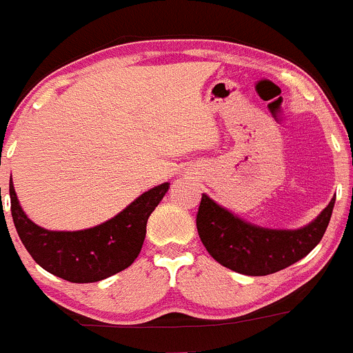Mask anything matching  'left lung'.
Masks as SVG:
<instances>
[{
	"label": "left lung",
	"mask_w": 353,
	"mask_h": 353,
	"mask_svg": "<svg viewBox=\"0 0 353 353\" xmlns=\"http://www.w3.org/2000/svg\"><path fill=\"white\" fill-rule=\"evenodd\" d=\"M335 197L312 219L297 230H270L241 219L202 194L197 231L209 255L223 267L243 275L275 274L299 261L321 241Z\"/></svg>",
	"instance_id": "left-lung-1"
}]
</instances>
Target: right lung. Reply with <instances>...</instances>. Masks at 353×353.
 Instances as JSON below:
<instances>
[{
  "mask_svg": "<svg viewBox=\"0 0 353 353\" xmlns=\"http://www.w3.org/2000/svg\"><path fill=\"white\" fill-rule=\"evenodd\" d=\"M168 188L170 183H161L144 192L117 216L98 226L50 231L28 219L10 178L12 217L21 243L43 270L74 284H88L103 281L134 263L146 238L148 219Z\"/></svg>",
  "mask_w": 353,
  "mask_h": 353,
  "instance_id": "obj_1",
  "label": "right lung"
}]
</instances>
